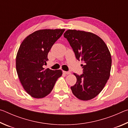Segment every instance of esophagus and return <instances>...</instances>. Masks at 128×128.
<instances>
[{
    "mask_svg": "<svg viewBox=\"0 0 128 128\" xmlns=\"http://www.w3.org/2000/svg\"><path fill=\"white\" fill-rule=\"evenodd\" d=\"M64 73L66 74H70L71 73L70 72H69V71H64Z\"/></svg>",
    "mask_w": 128,
    "mask_h": 128,
    "instance_id": "1",
    "label": "esophagus"
}]
</instances>
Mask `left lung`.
Segmentation results:
<instances>
[{
	"label": "left lung",
	"mask_w": 128,
	"mask_h": 128,
	"mask_svg": "<svg viewBox=\"0 0 128 128\" xmlns=\"http://www.w3.org/2000/svg\"><path fill=\"white\" fill-rule=\"evenodd\" d=\"M64 36L76 59L84 63L83 73H74L77 82L70 87L73 94L80 100L92 99L101 92L110 78L112 59L109 50L99 36L90 32L68 30Z\"/></svg>",
	"instance_id": "1"
}]
</instances>
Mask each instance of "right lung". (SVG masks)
Segmentation results:
<instances>
[{
    "label": "right lung",
    "instance_id": "1",
    "mask_svg": "<svg viewBox=\"0 0 128 128\" xmlns=\"http://www.w3.org/2000/svg\"><path fill=\"white\" fill-rule=\"evenodd\" d=\"M65 29H43L34 32L21 43L17 52L16 66L24 88L35 98H44L51 92L62 70H44L47 55Z\"/></svg>",
    "mask_w": 128,
    "mask_h": 128
}]
</instances>
